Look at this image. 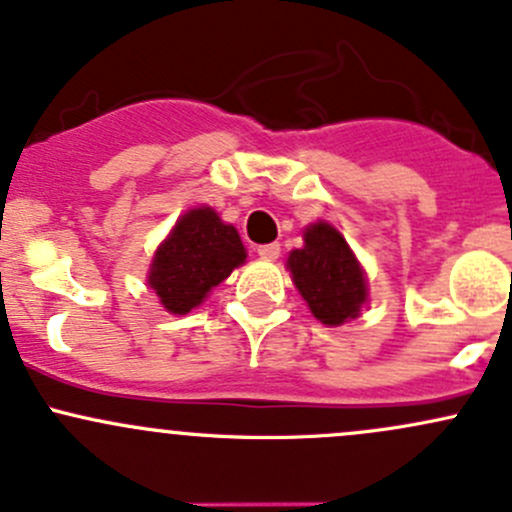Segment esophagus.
<instances>
[{"instance_id":"esophagus-1","label":"esophagus","mask_w":512,"mask_h":512,"mask_svg":"<svg viewBox=\"0 0 512 512\" xmlns=\"http://www.w3.org/2000/svg\"><path fill=\"white\" fill-rule=\"evenodd\" d=\"M258 258H263V261H276L278 256H281V244H263L256 249Z\"/></svg>"}]
</instances>
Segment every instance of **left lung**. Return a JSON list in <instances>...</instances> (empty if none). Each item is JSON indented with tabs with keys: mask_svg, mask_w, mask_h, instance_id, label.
Returning a JSON list of instances; mask_svg holds the SVG:
<instances>
[{
	"mask_svg": "<svg viewBox=\"0 0 512 512\" xmlns=\"http://www.w3.org/2000/svg\"><path fill=\"white\" fill-rule=\"evenodd\" d=\"M286 268L310 313L328 328L360 318L370 300L360 258L330 221L318 219L305 226L303 246L288 254Z\"/></svg>",
	"mask_w": 512,
	"mask_h": 512,
	"instance_id": "8db88e82",
	"label": "left lung"
}]
</instances>
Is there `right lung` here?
Instances as JSON below:
<instances>
[{
    "mask_svg": "<svg viewBox=\"0 0 512 512\" xmlns=\"http://www.w3.org/2000/svg\"><path fill=\"white\" fill-rule=\"evenodd\" d=\"M244 263L246 249L236 226L221 221L217 209L202 204L187 209L157 246L147 286L167 313L187 315Z\"/></svg>",
    "mask_w": 512,
    "mask_h": 512,
    "instance_id": "add662e5",
    "label": "right lung"
}]
</instances>
